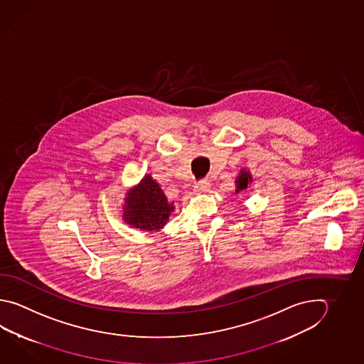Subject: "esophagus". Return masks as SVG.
Instances as JSON below:
<instances>
[{"label":"esophagus","mask_w":364,"mask_h":364,"mask_svg":"<svg viewBox=\"0 0 364 364\" xmlns=\"http://www.w3.org/2000/svg\"><path fill=\"white\" fill-rule=\"evenodd\" d=\"M210 183L206 181V180H200L198 183H196L194 184V192L197 193V194H202V193H206L210 191Z\"/></svg>","instance_id":"obj_1"}]
</instances>
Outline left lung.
I'll return each mask as SVG.
<instances>
[{
	"instance_id": "8db88e82",
	"label": "left lung",
	"mask_w": 364,
	"mask_h": 364,
	"mask_svg": "<svg viewBox=\"0 0 364 364\" xmlns=\"http://www.w3.org/2000/svg\"><path fill=\"white\" fill-rule=\"evenodd\" d=\"M251 181H252L251 173L246 171V170H240V176L235 180V184H237L235 193H240L242 192V191H245V189H247L248 184H250Z\"/></svg>"
}]
</instances>
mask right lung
Segmentation results:
<instances>
[{"label": "right lung", "instance_id": "add662e5", "mask_svg": "<svg viewBox=\"0 0 364 364\" xmlns=\"http://www.w3.org/2000/svg\"><path fill=\"white\" fill-rule=\"evenodd\" d=\"M173 203H168L165 193L156 180L146 175L141 183L131 191L124 206V223L143 230H158L164 228Z\"/></svg>", "mask_w": 364, "mask_h": 364}]
</instances>
